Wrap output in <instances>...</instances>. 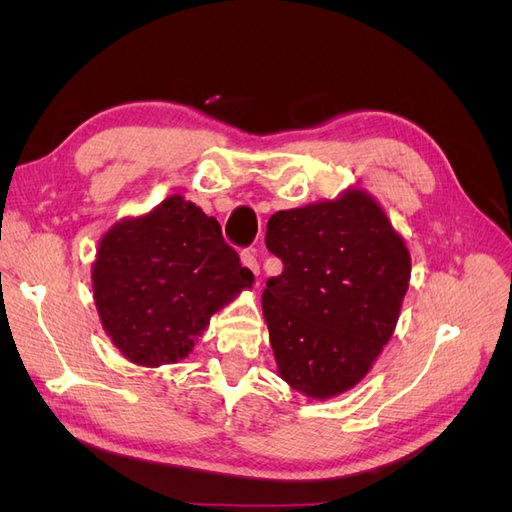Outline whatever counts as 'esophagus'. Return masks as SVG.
<instances>
[{
    "instance_id": "esophagus-1",
    "label": "esophagus",
    "mask_w": 512,
    "mask_h": 512,
    "mask_svg": "<svg viewBox=\"0 0 512 512\" xmlns=\"http://www.w3.org/2000/svg\"><path fill=\"white\" fill-rule=\"evenodd\" d=\"M241 265H243V267H247V269H250L254 275H258V273H260L258 260H256L254 252H250V250H243V252H241Z\"/></svg>"
}]
</instances>
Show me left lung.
<instances>
[{
    "label": "left lung",
    "instance_id": "left-lung-1",
    "mask_svg": "<svg viewBox=\"0 0 512 512\" xmlns=\"http://www.w3.org/2000/svg\"><path fill=\"white\" fill-rule=\"evenodd\" d=\"M265 243L284 262L262 292L282 380L320 401L350 391L397 327L412 271L404 237L374 196L350 188L273 213Z\"/></svg>",
    "mask_w": 512,
    "mask_h": 512
}]
</instances>
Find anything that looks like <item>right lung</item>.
<instances>
[{
    "instance_id": "add662e5",
    "label": "right lung",
    "mask_w": 512,
    "mask_h": 512,
    "mask_svg": "<svg viewBox=\"0 0 512 512\" xmlns=\"http://www.w3.org/2000/svg\"><path fill=\"white\" fill-rule=\"evenodd\" d=\"M252 284L218 220L179 194L108 228L91 267L102 329L145 367L185 359L211 316Z\"/></svg>"
}]
</instances>
